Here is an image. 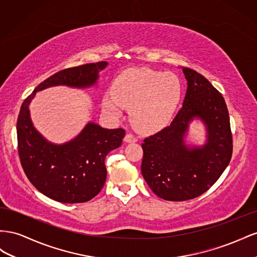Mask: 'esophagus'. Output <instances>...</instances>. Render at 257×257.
<instances>
[{"mask_svg":"<svg viewBox=\"0 0 257 257\" xmlns=\"http://www.w3.org/2000/svg\"><path fill=\"white\" fill-rule=\"evenodd\" d=\"M123 141L126 143H136L138 141V138H136L134 135L127 134L123 138Z\"/></svg>","mask_w":257,"mask_h":257,"instance_id":"1","label":"esophagus"}]
</instances>
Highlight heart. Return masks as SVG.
<instances>
[{
  "label": "heart",
  "instance_id": "obj_1",
  "mask_svg": "<svg viewBox=\"0 0 257 257\" xmlns=\"http://www.w3.org/2000/svg\"><path fill=\"white\" fill-rule=\"evenodd\" d=\"M181 94V82L173 73L133 68L114 79L112 92L102 99V108L108 115L119 117L124 107H131L130 117L137 128L156 131L170 122Z\"/></svg>",
  "mask_w": 257,
  "mask_h": 257
}]
</instances>
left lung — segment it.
Wrapping results in <instances>:
<instances>
[{"mask_svg": "<svg viewBox=\"0 0 257 257\" xmlns=\"http://www.w3.org/2000/svg\"><path fill=\"white\" fill-rule=\"evenodd\" d=\"M182 71L187 82L183 107L170 126L142 143L143 178L154 194L169 201L193 199L207 192L232 154L229 115L222 94L199 73L187 68ZM194 120L205 127L202 145L188 140Z\"/></svg>", "mask_w": 257, "mask_h": 257, "instance_id": "obj_1", "label": "left lung"}]
</instances>
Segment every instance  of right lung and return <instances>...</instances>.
I'll return each mask as SVG.
<instances>
[{
    "instance_id": "right-lung-1",
    "label": "right lung",
    "mask_w": 257,
    "mask_h": 257,
    "mask_svg": "<svg viewBox=\"0 0 257 257\" xmlns=\"http://www.w3.org/2000/svg\"><path fill=\"white\" fill-rule=\"evenodd\" d=\"M107 64L101 61L58 72L36 87L20 107L17 120L20 163L33 186L50 199L79 203L97 196L106 180L105 157L121 145L124 130L102 128L90 120L72 140L56 144L34 127L30 103L36 92L50 87L67 86L76 89L96 87L100 72Z\"/></svg>"
}]
</instances>
